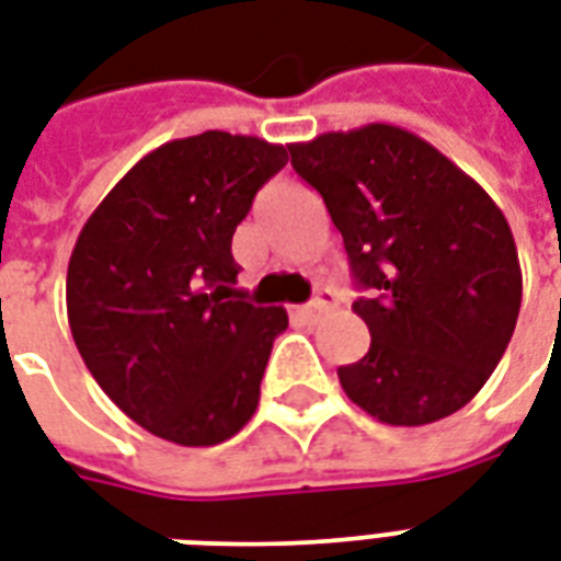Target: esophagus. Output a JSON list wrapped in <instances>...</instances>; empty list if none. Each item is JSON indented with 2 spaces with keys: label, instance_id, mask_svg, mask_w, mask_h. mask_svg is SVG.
<instances>
[{
  "label": "esophagus",
  "instance_id": "34e87169",
  "mask_svg": "<svg viewBox=\"0 0 561 561\" xmlns=\"http://www.w3.org/2000/svg\"><path fill=\"white\" fill-rule=\"evenodd\" d=\"M332 306H335V294H332V290H318V297L311 299L309 306L299 309V318L306 320V323H318Z\"/></svg>",
  "mask_w": 561,
  "mask_h": 561
}]
</instances>
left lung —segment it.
<instances>
[{"instance_id":"left-lung-1","label":"left lung","mask_w":561,"mask_h":561,"mask_svg":"<svg viewBox=\"0 0 561 561\" xmlns=\"http://www.w3.org/2000/svg\"><path fill=\"white\" fill-rule=\"evenodd\" d=\"M288 149L367 288L353 311L370 329V350L337 367L341 388L388 426L459 412L518 323V250L497 203L433 144L391 123Z\"/></svg>"}]
</instances>
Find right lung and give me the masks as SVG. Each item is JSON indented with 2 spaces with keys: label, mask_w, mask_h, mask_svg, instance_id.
Returning <instances> with one entry per match:
<instances>
[{
  "label": "right lung",
  "mask_w": 561,
  "mask_h": 561,
  "mask_svg": "<svg viewBox=\"0 0 561 561\" xmlns=\"http://www.w3.org/2000/svg\"><path fill=\"white\" fill-rule=\"evenodd\" d=\"M288 149L203 131L147 152L81 226L67 320L100 388L147 433L211 447L259 405L276 306L241 297L232 234Z\"/></svg>",
  "instance_id": "right-lung-1"
}]
</instances>
